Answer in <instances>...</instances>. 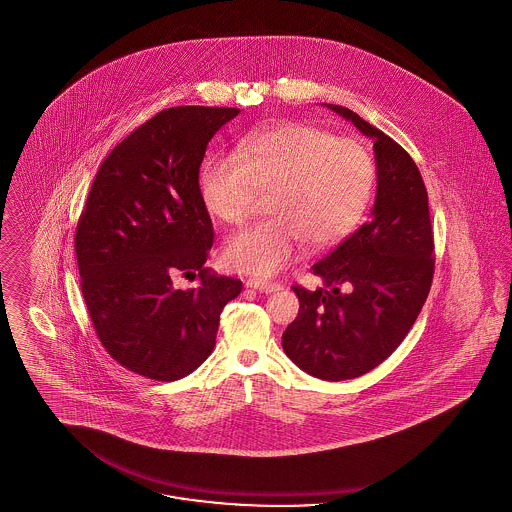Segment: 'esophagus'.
Wrapping results in <instances>:
<instances>
[{
    "label": "esophagus",
    "mask_w": 512,
    "mask_h": 512,
    "mask_svg": "<svg viewBox=\"0 0 512 512\" xmlns=\"http://www.w3.org/2000/svg\"><path fill=\"white\" fill-rule=\"evenodd\" d=\"M246 286L249 289H255V291H261V293H274V291H280L282 286L276 284V282H266L261 278H249L246 282Z\"/></svg>",
    "instance_id": "obj_1"
}]
</instances>
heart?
<instances>
[{"label": "heart", "instance_id": "heart-1", "mask_svg": "<svg viewBox=\"0 0 512 512\" xmlns=\"http://www.w3.org/2000/svg\"><path fill=\"white\" fill-rule=\"evenodd\" d=\"M375 183L366 146L335 139L305 123H278L247 135L236 154L213 156L200 171V192L213 217L242 225L261 194L266 221L226 240L223 259L240 272L270 276L310 242L328 247L358 226Z\"/></svg>", "mask_w": 512, "mask_h": 512}]
</instances>
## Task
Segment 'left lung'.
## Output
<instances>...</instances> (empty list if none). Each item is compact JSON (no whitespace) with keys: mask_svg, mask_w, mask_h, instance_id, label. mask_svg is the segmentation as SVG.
I'll return each instance as SVG.
<instances>
[{"mask_svg":"<svg viewBox=\"0 0 512 512\" xmlns=\"http://www.w3.org/2000/svg\"><path fill=\"white\" fill-rule=\"evenodd\" d=\"M328 108L373 139L377 194L371 221L312 266L330 289L293 286L299 314L282 347L310 375L343 381L377 368L408 335L432 284L434 238L429 194L408 152L356 112Z\"/></svg>","mask_w":512,"mask_h":512,"instance_id":"1","label":"left lung"}]
</instances>
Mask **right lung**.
<instances>
[{
    "label": "right lung",
    "mask_w": 512,
    "mask_h": 512,
    "mask_svg": "<svg viewBox=\"0 0 512 512\" xmlns=\"http://www.w3.org/2000/svg\"><path fill=\"white\" fill-rule=\"evenodd\" d=\"M238 108L173 106L137 127L99 167L78 228L76 257L93 328L123 368L156 381L192 373L215 347L219 316L242 282L205 261L213 225L200 165ZM199 286L179 290V276Z\"/></svg>",
    "instance_id": "obj_1"
}]
</instances>
